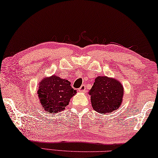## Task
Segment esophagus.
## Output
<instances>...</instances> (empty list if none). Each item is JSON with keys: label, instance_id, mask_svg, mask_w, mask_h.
Instances as JSON below:
<instances>
[{"label": "esophagus", "instance_id": "34e87169", "mask_svg": "<svg viewBox=\"0 0 158 158\" xmlns=\"http://www.w3.org/2000/svg\"><path fill=\"white\" fill-rule=\"evenodd\" d=\"M79 92H85L86 91V87H85V85H82V86L79 88Z\"/></svg>", "mask_w": 158, "mask_h": 158}]
</instances>
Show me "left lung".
Returning a JSON list of instances; mask_svg holds the SVG:
<instances>
[{"instance_id": "left-lung-1", "label": "left lung", "mask_w": 158, "mask_h": 158, "mask_svg": "<svg viewBox=\"0 0 158 158\" xmlns=\"http://www.w3.org/2000/svg\"><path fill=\"white\" fill-rule=\"evenodd\" d=\"M93 109L100 114H109L121 106L124 89L121 82L107 76L96 77L89 92Z\"/></svg>"}]
</instances>
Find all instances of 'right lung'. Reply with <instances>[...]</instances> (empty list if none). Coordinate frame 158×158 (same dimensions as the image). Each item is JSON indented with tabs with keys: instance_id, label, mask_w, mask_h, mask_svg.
I'll use <instances>...</instances> for the list:
<instances>
[{
	"instance_id": "right-lung-1",
	"label": "right lung",
	"mask_w": 158,
	"mask_h": 158,
	"mask_svg": "<svg viewBox=\"0 0 158 158\" xmlns=\"http://www.w3.org/2000/svg\"><path fill=\"white\" fill-rule=\"evenodd\" d=\"M68 80L52 75L44 77L39 83L37 94L41 106L48 114L62 111L77 91L71 86Z\"/></svg>"
}]
</instances>
